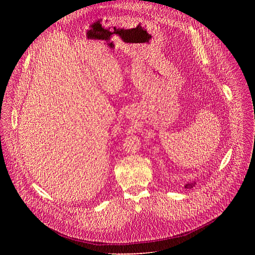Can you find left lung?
<instances>
[{
	"instance_id": "obj_1",
	"label": "left lung",
	"mask_w": 255,
	"mask_h": 255,
	"mask_svg": "<svg viewBox=\"0 0 255 255\" xmlns=\"http://www.w3.org/2000/svg\"><path fill=\"white\" fill-rule=\"evenodd\" d=\"M195 184H196V183L193 182V181H192V182H188L184 187H185L186 189H191V188H193V187L195 186Z\"/></svg>"
}]
</instances>
